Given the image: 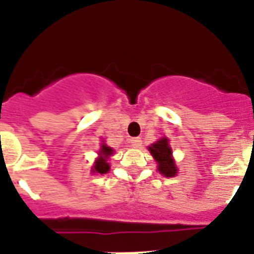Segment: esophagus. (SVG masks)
I'll return each mask as SVG.
<instances>
[{"label":"esophagus","mask_w":254,"mask_h":254,"mask_svg":"<svg viewBox=\"0 0 254 254\" xmlns=\"http://www.w3.org/2000/svg\"><path fill=\"white\" fill-rule=\"evenodd\" d=\"M130 143L133 147H141L142 146V139L139 137H134V138H130Z\"/></svg>","instance_id":"esophagus-1"}]
</instances>
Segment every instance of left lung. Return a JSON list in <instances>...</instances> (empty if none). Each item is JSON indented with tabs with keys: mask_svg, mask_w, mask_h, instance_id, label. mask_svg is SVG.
Returning a JSON list of instances; mask_svg holds the SVG:
<instances>
[{
	"mask_svg": "<svg viewBox=\"0 0 254 254\" xmlns=\"http://www.w3.org/2000/svg\"><path fill=\"white\" fill-rule=\"evenodd\" d=\"M150 153L158 162V171L163 174L165 177L170 178L177 175V167L174 163V159L171 157V149L169 146V139L162 138L153 143L150 147Z\"/></svg>",
	"mask_w": 254,
	"mask_h": 254,
	"instance_id": "left-lung-1",
	"label": "left lung"
}]
</instances>
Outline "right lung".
Instances as JSON below:
<instances>
[{"label": "right lung", "mask_w": 254, "mask_h": 254, "mask_svg": "<svg viewBox=\"0 0 254 254\" xmlns=\"http://www.w3.org/2000/svg\"><path fill=\"white\" fill-rule=\"evenodd\" d=\"M113 150L111 147H108L105 143H103L101 146V150H100V157L96 161L95 166L92 167V171L93 173H100V174H105L109 171V165H108L107 159L109 155H112Z\"/></svg>", "instance_id": "1"}]
</instances>
